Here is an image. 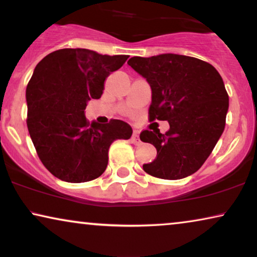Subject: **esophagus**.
I'll list each match as a JSON object with an SVG mask.
<instances>
[{
    "mask_svg": "<svg viewBox=\"0 0 257 257\" xmlns=\"http://www.w3.org/2000/svg\"><path fill=\"white\" fill-rule=\"evenodd\" d=\"M132 143L133 144H139L140 143V139H139V131L138 130H135V131H133V135H132Z\"/></svg>",
    "mask_w": 257,
    "mask_h": 257,
    "instance_id": "obj_1",
    "label": "esophagus"
}]
</instances>
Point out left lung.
<instances>
[{
  "label": "left lung",
  "mask_w": 257,
  "mask_h": 257,
  "mask_svg": "<svg viewBox=\"0 0 257 257\" xmlns=\"http://www.w3.org/2000/svg\"><path fill=\"white\" fill-rule=\"evenodd\" d=\"M127 64L152 91L150 120H167L170 130L143 131L140 139L157 149L143 165L153 177L178 180L195 173L223 133L229 106L220 73L209 63L178 54L132 57Z\"/></svg>",
  "instance_id": "1"
}]
</instances>
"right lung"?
Here are the masks:
<instances>
[{
    "label": "right lung",
    "mask_w": 257,
    "mask_h": 257,
    "mask_svg": "<svg viewBox=\"0 0 257 257\" xmlns=\"http://www.w3.org/2000/svg\"><path fill=\"white\" fill-rule=\"evenodd\" d=\"M128 56L101 55L87 49H61L42 59L27 86L28 130L47 170L66 182H85L104 173L108 147L130 139L132 127L122 120H86L91 98L98 99L111 72Z\"/></svg>",
    "instance_id": "add662e5"
}]
</instances>
